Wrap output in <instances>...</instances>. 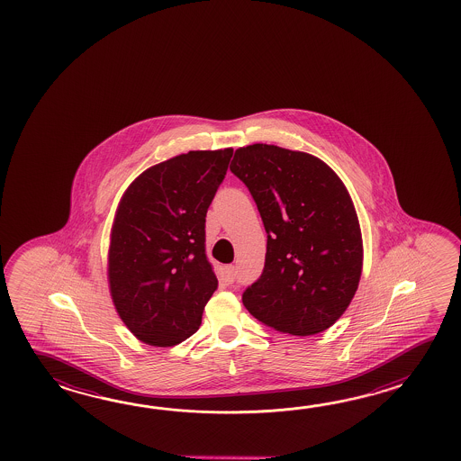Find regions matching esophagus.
I'll return each instance as SVG.
<instances>
[{
	"label": "esophagus",
	"mask_w": 461,
	"mask_h": 461,
	"mask_svg": "<svg viewBox=\"0 0 461 461\" xmlns=\"http://www.w3.org/2000/svg\"><path fill=\"white\" fill-rule=\"evenodd\" d=\"M226 278L227 282H235V278H237V268H235V265H229L226 268Z\"/></svg>",
	"instance_id": "esophagus-1"
}]
</instances>
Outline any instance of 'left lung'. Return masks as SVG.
Returning <instances> with one entry per match:
<instances>
[{
	"label": "left lung",
	"mask_w": 461,
	"mask_h": 461,
	"mask_svg": "<svg viewBox=\"0 0 461 461\" xmlns=\"http://www.w3.org/2000/svg\"><path fill=\"white\" fill-rule=\"evenodd\" d=\"M230 171L250 191L267 232L264 272L245 288V308L280 333L328 330L363 270L361 229L343 181L313 155L264 143L235 149Z\"/></svg>",
	"instance_id": "1"
}]
</instances>
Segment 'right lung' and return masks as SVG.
<instances>
[{
  "label": "right lung",
  "mask_w": 461,
  "mask_h": 461,
  "mask_svg": "<svg viewBox=\"0 0 461 461\" xmlns=\"http://www.w3.org/2000/svg\"><path fill=\"white\" fill-rule=\"evenodd\" d=\"M234 149L189 151L148 167L118 204L108 284L140 341L175 346L196 333L217 278L206 255V214Z\"/></svg>",
  "instance_id": "add662e5"
}]
</instances>
